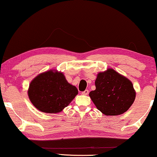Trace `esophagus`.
<instances>
[{
    "label": "esophagus",
    "instance_id": "1",
    "mask_svg": "<svg viewBox=\"0 0 157 157\" xmlns=\"http://www.w3.org/2000/svg\"><path fill=\"white\" fill-rule=\"evenodd\" d=\"M88 93H89V91H88V90H85L84 91H83L81 94H82V95H87L88 94Z\"/></svg>",
    "mask_w": 157,
    "mask_h": 157
}]
</instances>
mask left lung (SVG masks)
I'll return each mask as SVG.
<instances>
[{
    "instance_id": "obj_1",
    "label": "left lung",
    "mask_w": 157,
    "mask_h": 157,
    "mask_svg": "<svg viewBox=\"0 0 157 157\" xmlns=\"http://www.w3.org/2000/svg\"><path fill=\"white\" fill-rule=\"evenodd\" d=\"M95 85V90L89 96L98 110L108 116L125 113L135 100L131 81L111 68L97 74Z\"/></svg>"
}]
</instances>
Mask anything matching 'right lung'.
I'll list each match as a JSON object with an SVG mask.
<instances>
[{
	"label": "right lung",
	"instance_id": "right-lung-1",
	"mask_svg": "<svg viewBox=\"0 0 157 157\" xmlns=\"http://www.w3.org/2000/svg\"><path fill=\"white\" fill-rule=\"evenodd\" d=\"M78 92L62 72L50 69L33 79L28 94L33 105L41 112L58 113L69 105Z\"/></svg>",
	"mask_w": 157,
	"mask_h": 157
}]
</instances>
